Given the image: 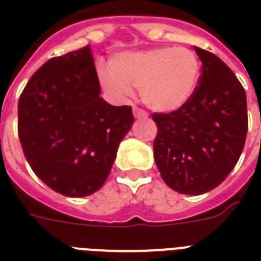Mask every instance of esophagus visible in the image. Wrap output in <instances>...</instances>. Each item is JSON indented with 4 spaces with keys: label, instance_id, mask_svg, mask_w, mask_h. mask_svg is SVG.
<instances>
[{
    "label": "esophagus",
    "instance_id": "1",
    "mask_svg": "<svg viewBox=\"0 0 261 261\" xmlns=\"http://www.w3.org/2000/svg\"><path fill=\"white\" fill-rule=\"evenodd\" d=\"M133 112H134V116L137 119H145L147 118V112L142 108H139V107H134L133 108Z\"/></svg>",
    "mask_w": 261,
    "mask_h": 261
}]
</instances>
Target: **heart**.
Instances as JSON below:
<instances>
[{
  "instance_id": "1",
  "label": "heart",
  "mask_w": 261,
  "mask_h": 261,
  "mask_svg": "<svg viewBox=\"0 0 261 261\" xmlns=\"http://www.w3.org/2000/svg\"><path fill=\"white\" fill-rule=\"evenodd\" d=\"M110 69L100 71V81L111 94L124 100L138 88L142 101L159 112L181 108L200 75L198 57L186 47L124 53L111 61Z\"/></svg>"
}]
</instances>
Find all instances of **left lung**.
Wrapping results in <instances>:
<instances>
[{
	"mask_svg": "<svg viewBox=\"0 0 261 261\" xmlns=\"http://www.w3.org/2000/svg\"><path fill=\"white\" fill-rule=\"evenodd\" d=\"M202 74L188 101L169 114L155 112V165L169 188L186 195L214 190L243 153L248 131L247 94L226 63L194 47Z\"/></svg>",
	"mask_w": 261,
	"mask_h": 261,
	"instance_id": "8db88e82",
	"label": "left lung"
}]
</instances>
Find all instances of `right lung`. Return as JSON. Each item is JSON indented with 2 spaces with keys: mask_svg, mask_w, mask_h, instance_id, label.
I'll return each mask as SVG.
<instances>
[{
  "mask_svg": "<svg viewBox=\"0 0 261 261\" xmlns=\"http://www.w3.org/2000/svg\"><path fill=\"white\" fill-rule=\"evenodd\" d=\"M133 123L131 107L100 97L89 46L48 59L18 98V138L27 161L51 190L71 198L101 188Z\"/></svg>",
  "mask_w": 261,
  "mask_h": 261,
  "instance_id": "add662e5",
  "label": "right lung"
}]
</instances>
